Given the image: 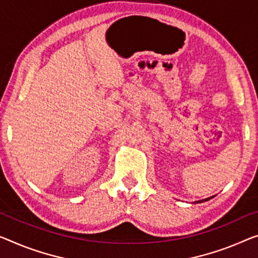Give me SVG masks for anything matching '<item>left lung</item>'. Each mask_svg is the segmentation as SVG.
Returning <instances> with one entry per match:
<instances>
[{
    "label": "left lung",
    "mask_w": 258,
    "mask_h": 258,
    "mask_svg": "<svg viewBox=\"0 0 258 258\" xmlns=\"http://www.w3.org/2000/svg\"><path fill=\"white\" fill-rule=\"evenodd\" d=\"M212 198V197H210V198H206V199H203V201H199V202H197V203H203V202H207V201H210V199Z\"/></svg>",
    "instance_id": "obj_1"
}]
</instances>
